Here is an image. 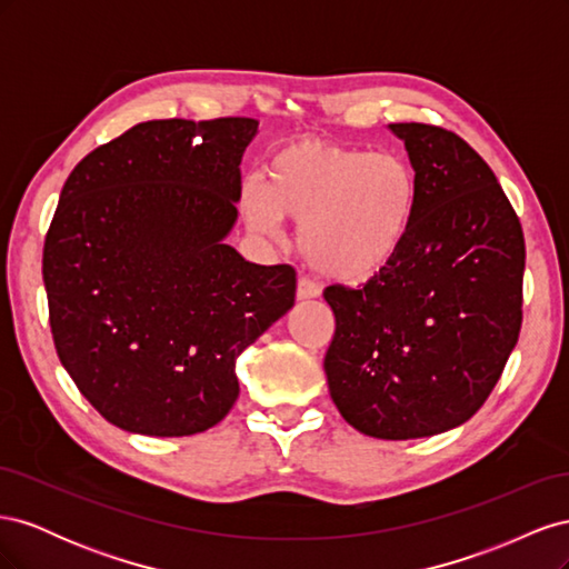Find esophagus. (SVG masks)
Returning <instances> with one entry per match:
<instances>
[{
	"mask_svg": "<svg viewBox=\"0 0 569 569\" xmlns=\"http://www.w3.org/2000/svg\"><path fill=\"white\" fill-rule=\"evenodd\" d=\"M320 297V284L311 278H299L297 282V299H316Z\"/></svg>",
	"mask_w": 569,
	"mask_h": 569,
	"instance_id": "obj_1",
	"label": "esophagus"
}]
</instances>
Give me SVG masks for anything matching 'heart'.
Listing matches in <instances>:
<instances>
[{
  "instance_id": "obj_1",
  "label": "heart",
  "mask_w": 569,
  "mask_h": 569,
  "mask_svg": "<svg viewBox=\"0 0 569 569\" xmlns=\"http://www.w3.org/2000/svg\"><path fill=\"white\" fill-rule=\"evenodd\" d=\"M416 211L418 176L406 159L320 137L274 149L263 178L242 187L251 230L272 237L282 218L299 220L306 263L341 282L385 270L406 244Z\"/></svg>"
}]
</instances>
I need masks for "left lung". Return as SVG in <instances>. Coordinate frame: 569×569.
I'll use <instances>...</instances> for the list:
<instances>
[{
	"label": "left lung",
	"mask_w": 569,
	"mask_h": 569,
	"mask_svg": "<svg viewBox=\"0 0 569 569\" xmlns=\"http://www.w3.org/2000/svg\"><path fill=\"white\" fill-rule=\"evenodd\" d=\"M418 176L406 244L363 287L330 284L332 401L377 439L453 429L485 406L522 327L525 234L493 170L456 132L391 123Z\"/></svg>",
	"instance_id": "obj_1"
}]
</instances>
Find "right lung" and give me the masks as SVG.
<instances>
[{
    "label": "right lung",
    "mask_w": 569,
    "mask_h": 569,
    "mask_svg": "<svg viewBox=\"0 0 569 569\" xmlns=\"http://www.w3.org/2000/svg\"><path fill=\"white\" fill-rule=\"evenodd\" d=\"M253 118L147 120L68 176L42 278L61 366L126 432L189 437L237 401V358L282 318L297 270L222 242Z\"/></svg>",
    "instance_id": "right-lung-1"
}]
</instances>
